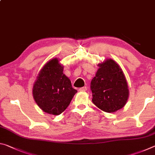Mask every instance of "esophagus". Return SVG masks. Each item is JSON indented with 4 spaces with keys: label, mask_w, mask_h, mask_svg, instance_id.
Instances as JSON below:
<instances>
[{
    "label": "esophagus",
    "mask_w": 155,
    "mask_h": 155,
    "mask_svg": "<svg viewBox=\"0 0 155 155\" xmlns=\"http://www.w3.org/2000/svg\"><path fill=\"white\" fill-rule=\"evenodd\" d=\"M87 87H81L80 89H79V91H87Z\"/></svg>",
    "instance_id": "obj_1"
}]
</instances>
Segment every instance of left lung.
Segmentation results:
<instances>
[{
    "label": "left lung",
    "instance_id": "1",
    "mask_svg": "<svg viewBox=\"0 0 155 155\" xmlns=\"http://www.w3.org/2000/svg\"><path fill=\"white\" fill-rule=\"evenodd\" d=\"M91 81L92 102L102 111L114 113L123 108L129 96L128 83L122 68L111 59L98 64Z\"/></svg>",
    "mask_w": 155,
    "mask_h": 155
}]
</instances>
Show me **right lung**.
Instances as JSON below:
<instances>
[{
    "instance_id": "obj_1",
    "label": "right lung",
    "mask_w": 155,
    "mask_h": 155,
    "mask_svg": "<svg viewBox=\"0 0 155 155\" xmlns=\"http://www.w3.org/2000/svg\"><path fill=\"white\" fill-rule=\"evenodd\" d=\"M63 72L64 65L59 59H52L40 70L33 84V98L39 107L47 114H61L77 92Z\"/></svg>"
}]
</instances>
